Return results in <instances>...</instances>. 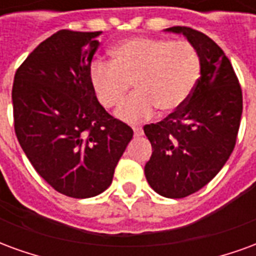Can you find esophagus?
Returning a JSON list of instances; mask_svg holds the SVG:
<instances>
[{
    "label": "esophagus",
    "mask_w": 256,
    "mask_h": 256,
    "mask_svg": "<svg viewBox=\"0 0 256 256\" xmlns=\"http://www.w3.org/2000/svg\"><path fill=\"white\" fill-rule=\"evenodd\" d=\"M133 132H134V136H136V137H140V136H142V133H144L141 128H133Z\"/></svg>",
    "instance_id": "obj_1"
}]
</instances>
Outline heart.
<instances>
[{
    "label": "heart",
    "mask_w": 256,
    "mask_h": 256,
    "mask_svg": "<svg viewBox=\"0 0 256 256\" xmlns=\"http://www.w3.org/2000/svg\"><path fill=\"white\" fill-rule=\"evenodd\" d=\"M202 62L186 40L134 36L111 50V64L96 63L90 84L106 110L122 104L130 84L136 94L118 111L124 122L150 119L156 108L163 115L180 111L198 86Z\"/></svg>",
    "instance_id": "b5f03b06"
}]
</instances>
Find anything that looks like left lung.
<instances>
[{"label": "left lung", "mask_w": 256, "mask_h": 256, "mask_svg": "<svg viewBox=\"0 0 256 256\" xmlns=\"http://www.w3.org/2000/svg\"><path fill=\"white\" fill-rule=\"evenodd\" d=\"M196 48L202 72L189 101L158 123L145 124L152 145L145 177L156 193L182 198L206 186L234 150L242 112V86L230 60L210 36L172 27Z\"/></svg>", "instance_id": "left-lung-1"}]
</instances>
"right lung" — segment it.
<instances>
[{
    "instance_id": "add662e5",
    "label": "right lung",
    "mask_w": 256,
    "mask_h": 256,
    "mask_svg": "<svg viewBox=\"0 0 256 256\" xmlns=\"http://www.w3.org/2000/svg\"><path fill=\"white\" fill-rule=\"evenodd\" d=\"M101 31L60 30L16 70L12 88L14 133L36 172L54 190L93 198L112 182L133 137L111 116L90 84Z\"/></svg>"
}]
</instances>
